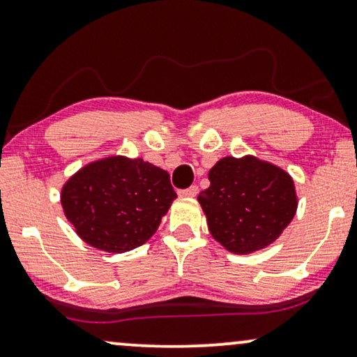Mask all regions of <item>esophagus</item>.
I'll use <instances>...</instances> for the list:
<instances>
[{"instance_id": "1", "label": "esophagus", "mask_w": 357, "mask_h": 357, "mask_svg": "<svg viewBox=\"0 0 357 357\" xmlns=\"http://www.w3.org/2000/svg\"><path fill=\"white\" fill-rule=\"evenodd\" d=\"M197 193H198V187H197V185H192V187L180 190L178 195L180 197H187V198H193V197H197Z\"/></svg>"}]
</instances>
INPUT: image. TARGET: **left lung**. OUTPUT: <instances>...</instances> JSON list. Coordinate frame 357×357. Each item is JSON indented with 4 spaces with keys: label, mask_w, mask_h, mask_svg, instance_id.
<instances>
[{
    "label": "left lung",
    "mask_w": 357,
    "mask_h": 357,
    "mask_svg": "<svg viewBox=\"0 0 357 357\" xmlns=\"http://www.w3.org/2000/svg\"><path fill=\"white\" fill-rule=\"evenodd\" d=\"M198 202L208 229L234 254H251L279 238L297 211L294 180L256 157H225L208 174Z\"/></svg>",
    "instance_id": "left-lung-1"
}]
</instances>
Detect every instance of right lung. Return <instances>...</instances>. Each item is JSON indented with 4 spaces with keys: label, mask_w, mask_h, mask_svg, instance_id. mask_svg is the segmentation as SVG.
Wrapping results in <instances>:
<instances>
[{
    "label": "right lung",
    "mask_w": 357,
    "mask_h": 357,
    "mask_svg": "<svg viewBox=\"0 0 357 357\" xmlns=\"http://www.w3.org/2000/svg\"><path fill=\"white\" fill-rule=\"evenodd\" d=\"M175 198L165 170L142 159L108 157L68 178L60 202L85 243L119 254L142 246Z\"/></svg>",
    "instance_id": "right-lung-1"
}]
</instances>
